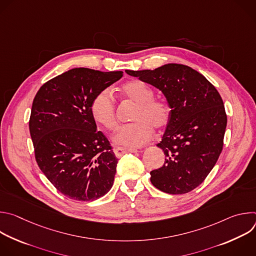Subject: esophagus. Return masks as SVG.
<instances>
[{"label":"esophagus","instance_id":"1","mask_svg":"<svg viewBox=\"0 0 256 256\" xmlns=\"http://www.w3.org/2000/svg\"><path fill=\"white\" fill-rule=\"evenodd\" d=\"M136 152V149H130V148H116L114 149V154L118 158L122 157L124 154H126V153H134Z\"/></svg>","mask_w":256,"mask_h":256}]
</instances>
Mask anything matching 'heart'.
Returning <instances> with one entry per match:
<instances>
[{
    "instance_id": "obj_1",
    "label": "heart",
    "mask_w": 256,
    "mask_h": 256,
    "mask_svg": "<svg viewBox=\"0 0 256 256\" xmlns=\"http://www.w3.org/2000/svg\"><path fill=\"white\" fill-rule=\"evenodd\" d=\"M122 95L136 103L132 116L134 122L122 126L114 136V144L130 149L138 148L148 142L157 130L165 128L171 116V109L164 100L154 98L153 89L144 82L134 79L120 87ZM93 120L107 130L118 126L116 102L112 92L104 89L97 93L91 102Z\"/></svg>"
}]
</instances>
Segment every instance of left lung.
<instances>
[{"label": "left lung", "instance_id": "1", "mask_svg": "<svg viewBox=\"0 0 256 256\" xmlns=\"http://www.w3.org/2000/svg\"><path fill=\"white\" fill-rule=\"evenodd\" d=\"M126 74L159 89L171 108L162 140L164 165L150 172L152 184L170 194H186L208 175L223 150L227 116L216 89L190 66L167 64Z\"/></svg>", "mask_w": 256, "mask_h": 256}]
</instances>
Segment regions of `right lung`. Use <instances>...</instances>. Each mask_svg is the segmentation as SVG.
<instances>
[{"label":"right lung","mask_w":256,"mask_h":256,"mask_svg":"<svg viewBox=\"0 0 256 256\" xmlns=\"http://www.w3.org/2000/svg\"><path fill=\"white\" fill-rule=\"evenodd\" d=\"M122 70L72 68L36 93L29 120L35 159L64 196L92 202L112 188L118 158L91 114L94 96L122 77Z\"/></svg>","instance_id":"add662e5"}]
</instances>
